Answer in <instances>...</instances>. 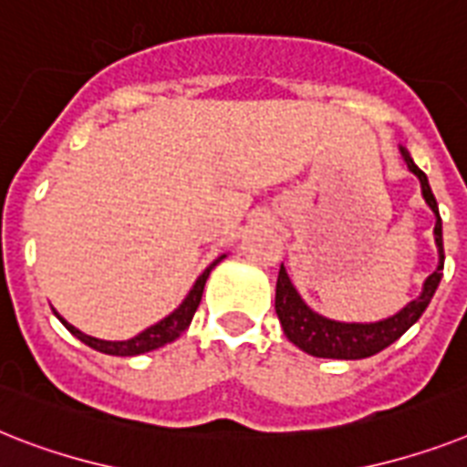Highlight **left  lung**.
Listing matches in <instances>:
<instances>
[{
  "mask_svg": "<svg viewBox=\"0 0 467 467\" xmlns=\"http://www.w3.org/2000/svg\"><path fill=\"white\" fill-rule=\"evenodd\" d=\"M403 158L408 162L410 172L415 174L422 184V196L427 206L437 215V225H434V240L439 246V266L431 273L430 278L424 280V290L418 299H412L410 305L403 306L400 312L389 317L377 324H343V321H331L312 312L309 306L302 302L297 290L293 287L287 278L285 268L280 266L278 283H275V314H278L283 331L299 350L309 352L314 358H333V359H362L377 355L391 343H396L415 321L422 317V312L434 297L441 280L443 271V240H441V218H439L437 199L431 194L427 174L412 162L410 153L403 148Z\"/></svg>",
  "mask_w": 467,
  "mask_h": 467,
  "instance_id": "1",
  "label": "left lung"
}]
</instances>
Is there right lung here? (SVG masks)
I'll return each instance as SVG.
<instances>
[{"label":"right lung","mask_w":467,"mask_h":467,"mask_svg":"<svg viewBox=\"0 0 467 467\" xmlns=\"http://www.w3.org/2000/svg\"><path fill=\"white\" fill-rule=\"evenodd\" d=\"M221 261H223V256L221 259H215L213 264L206 268V271L201 273L199 280L194 283V287H192L187 297H184V302H182V305L177 306V309H174L170 317L161 319L158 324L150 326V328H146V331H141L139 336H134V338H129V340L93 338V336H86V333H81L78 328H74L69 321H64L59 314H57V317H59V321H62V324L67 326L71 333H74L76 338L83 340L86 345H90L93 350L105 352V355H122V358H131V355H141V352L155 350V348H162L165 343H172L174 338H180L182 333L187 331V326L192 324L196 309H199V305H201V295H203V285H206L208 275H211V271H213V268L218 266Z\"/></svg>","instance_id":"right-lung-1"}]
</instances>
